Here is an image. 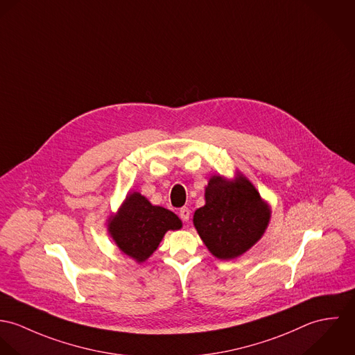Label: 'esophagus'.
I'll return each mask as SVG.
<instances>
[{"instance_id": "obj_1", "label": "esophagus", "mask_w": 355, "mask_h": 355, "mask_svg": "<svg viewBox=\"0 0 355 355\" xmlns=\"http://www.w3.org/2000/svg\"><path fill=\"white\" fill-rule=\"evenodd\" d=\"M180 218L184 220V222H189L191 219V209L188 207H182L180 209Z\"/></svg>"}]
</instances>
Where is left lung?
<instances>
[{
  "label": "left lung",
  "instance_id": "1",
  "mask_svg": "<svg viewBox=\"0 0 355 355\" xmlns=\"http://www.w3.org/2000/svg\"><path fill=\"white\" fill-rule=\"evenodd\" d=\"M270 218V205L246 177L239 174L230 181L214 175L205 188V205L193 215V225L215 257L232 260L263 236Z\"/></svg>",
  "mask_w": 355,
  "mask_h": 355
}]
</instances>
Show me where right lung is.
<instances>
[{"label":"right lung","instance_id":"1","mask_svg":"<svg viewBox=\"0 0 355 355\" xmlns=\"http://www.w3.org/2000/svg\"><path fill=\"white\" fill-rule=\"evenodd\" d=\"M182 227L180 218L159 205H153L139 192L129 193L119 212L109 219V233L121 252L137 263L146 261L159 246L166 232Z\"/></svg>","mask_w":355,"mask_h":355}]
</instances>
